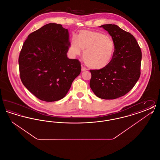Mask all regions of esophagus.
<instances>
[{
    "label": "esophagus",
    "instance_id": "obj_1",
    "mask_svg": "<svg viewBox=\"0 0 160 160\" xmlns=\"http://www.w3.org/2000/svg\"><path fill=\"white\" fill-rule=\"evenodd\" d=\"M86 70H87V69L85 67H84L83 66H82V71H84Z\"/></svg>",
    "mask_w": 160,
    "mask_h": 160
}]
</instances>
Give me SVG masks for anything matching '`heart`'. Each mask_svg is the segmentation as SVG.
I'll return each instance as SVG.
<instances>
[{
  "instance_id": "obj_1",
  "label": "heart",
  "mask_w": 160,
  "mask_h": 160,
  "mask_svg": "<svg viewBox=\"0 0 160 160\" xmlns=\"http://www.w3.org/2000/svg\"><path fill=\"white\" fill-rule=\"evenodd\" d=\"M113 39L99 31L82 30L78 35L72 36L69 50L73 55H80L84 50L83 58L90 68L101 70L112 62L115 53Z\"/></svg>"
}]
</instances>
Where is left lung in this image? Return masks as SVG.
<instances>
[{
	"label": "left lung",
	"mask_w": 160,
	"mask_h": 160,
	"mask_svg": "<svg viewBox=\"0 0 160 160\" xmlns=\"http://www.w3.org/2000/svg\"><path fill=\"white\" fill-rule=\"evenodd\" d=\"M99 27L107 31L113 39L115 53L106 68L90 70V87L101 99H116L130 91L139 79L142 52L134 36L118 26L107 24Z\"/></svg>",
	"instance_id": "1"
}]
</instances>
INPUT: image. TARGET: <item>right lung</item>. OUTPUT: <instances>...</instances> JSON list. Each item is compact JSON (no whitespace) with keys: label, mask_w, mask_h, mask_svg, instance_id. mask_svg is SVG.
<instances>
[{"label":"right lung","mask_w":160,"mask_h":160,"mask_svg":"<svg viewBox=\"0 0 160 160\" xmlns=\"http://www.w3.org/2000/svg\"><path fill=\"white\" fill-rule=\"evenodd\" d=\"M69 46L68 29L56 23L44 25L24 41L18 58L20 78L38 99H62L80 74V62L67 57Z\"/></svg>","instance_id":"add662e5"}]
</instances>
